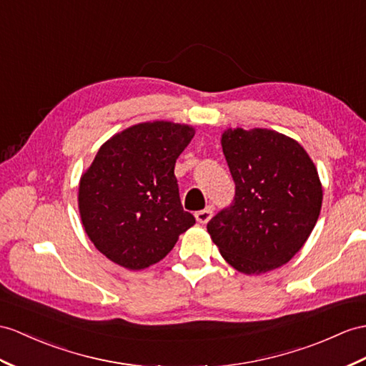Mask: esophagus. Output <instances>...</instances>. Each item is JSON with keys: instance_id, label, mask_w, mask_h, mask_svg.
I'll use <instances>...</instances> for the list:
<instances>
[{"instance_id": "1", "label": "esophagus", "mask_w": 366, "mask_h": 366, "mask_svg": "<svg viewBox=\"0 0 366 366\" xmlns=\"http://www.w3.org/2000/svg\"><path fill=\"white\" fill-rule=\"evenodd\" d=\"M211 217H212V209H211V208H204V209H202V211L195 212V219H197V222H199V224H202V225L207 224V222H208Z\"/></svg>"}]
</instances>
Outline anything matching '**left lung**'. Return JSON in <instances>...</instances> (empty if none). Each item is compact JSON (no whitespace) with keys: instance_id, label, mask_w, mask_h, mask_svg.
<instances>
[{"instance_id":"8db88e82","label":"left lung","mask_w":366,"mask_h":366,"mask_svg":"<svg viewBox=\"0 0 366 366\" xmlns=\"http://www.w3.org/2000/svg\"><path fill=\"white\" fill-rule=\"evenodd\" d=\"M222 149L236 184L234 199L208 222L225 261L247 274L289 262L314 229L323 191L297 141L267 129H228Z\"/></svg>"}]
</instances>
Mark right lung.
Returning a JSON list of instances; mask_svg holds the SVG:
<instances>
[{
  "instance_id": "1",
  "label": "right lung",
  "mask_w": 366,
  "mask_h": 366,
  "mask_svg": "<svg viewBox=\"0 0 366 366\" xmlns=\"http://www.w3.org/2000/svg\"><path fill=\"white\" fill-rule=\"evenodd\" d=\"M194 129L144 122L114 135L80 178L85 233L110 261L130 270L157 264L195 224L182 207L175 162Z\"/></svg>"
}]
</instances>
